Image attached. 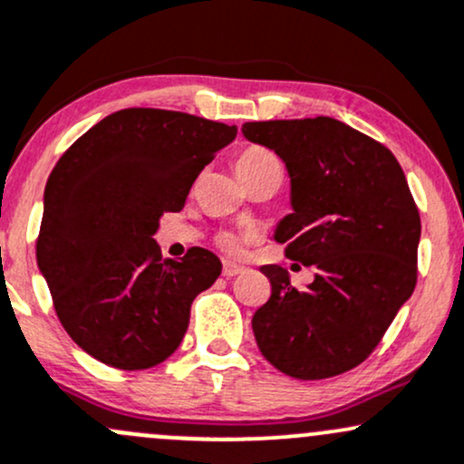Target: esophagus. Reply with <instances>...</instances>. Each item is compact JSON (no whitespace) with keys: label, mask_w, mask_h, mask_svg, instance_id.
Returning <instances> with one entry per match:
<instances>
[{"label":"esophagus","mask_w":464,"mask_h":464,"mask_svg":"<svg viewBox=\"0 0 464 464\" xmlns=\"http://www.w3.org/2000/svg\"><path fill=\"white\" fill-rule=\"evenodd\" d=\"M244 271H246L244 266H237V264H231V262H224L222 275L224 277H236V275H242Z\"/></svg>","instance_id":"34e87169"}]
</instances>
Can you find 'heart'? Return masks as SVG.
Returning a JSON list of instances; mask_svg holds the SVG:
<instances>
[{"instance_id":"1","label":"heart","mask_w":464,"mask_h":464,"mask_svg":"<svg viewBox=\"0 0 464 464\" xmlns=\"http://www.w3.org/2000/svg\"><path fill=\"white\" fill-rule=\"evenodd\" d=\"M277 162L268 150H262V147H246V150L240 151L236 158V171L240 178H248L256 171L264 169L266 165H273ZM246 233H224L220 237V246L231 256H237V253L244 248V242H246Z\"/></svg>"}]
</instances>
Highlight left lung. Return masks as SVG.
Instances as JSON below:
<instances>
[{
  "mask_svg": "<svg viewBox=\"0 0 464 464\" xmlns=\"http://www.w3.org/2000/svg\"><path fill=\"white\" fill-rule=\"evenodd\" d=\"M244 136L286 162L288 213L275 231L286 257L314 266L304 290L262 266L271 299L256 341L279 372L330 379L363 363L416 286L420 216L385 145L330 116L244 123Z\"/></svg>",
  "mask_w": 464,
  "mask_h": 464,
  "instance_id": "left-lung-1",
  "label": "left lung"
}]
</instances>
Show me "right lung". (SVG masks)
I'll return each mask as SVG.
<instances>
[{
  "label": "right lung",
  "instance_id": "obj_1",
  "mask_svg": "<svg viewBox=\"0 0 464 464\" xmlns=\"http://www.w3.org/2000/svg\"><path fill=\"white\" fill-rule=\"evenodd\" d=\"M236 134L185 111L130 108L90 127L54 165L37 264L65 333L101 363L147 370L180 345L191 302L222 264L200 246L162 259L154 233Z\"/></svg>",
  "mask_w": 464,
  "mask_h": 464
}]
</instances>
